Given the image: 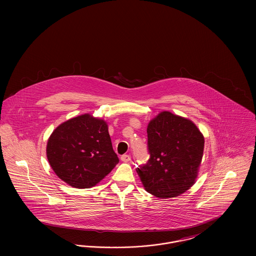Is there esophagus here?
I'll return each mask as SVG.
<instances>
[{"label":"esophagus","instance_id":"esophagus-1","mask_svg":"<svg viewBox=\"0 0 256 256\" xmlns=\"http://www.w3.org/2000/svg\"><path fill=\"white\" fill-rule=\"evenodd\" d=\"M121 160L122 162H128V161L132 160V156L130 154H124L121 156Z\"/></svg>","mask_w":256,"mask_h":256}]
</instances>
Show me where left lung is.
I'll use <instances>...</instances> for the list:
<instances>
[{
  "instance_id": "1",
  "label": "left lung",
  "mask_w": 256,
  "mask_h": 256,
  "mask_svg": "<svg viewBox=\"0 0 256 256\" xmlns=\"http://www.w3.org/2000/svg\"><path fill=\"white\" fill-rule=\"evenodd\" d=\"M150 158L137 174L148 193L174 198L195 184L204 156V137L188 118L162 111L148 124Z\"/></svg>"
}]
</instances>
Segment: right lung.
Here are the masks:
<instances>
[{"label":"right lung","instance_id":"add662e5","mask_svg":"<svg viewBox=\"0 0 256 256\" xmlns=\"http://www.w3.org/2000/svg\"><path fill=\"white\" fill-rule=\"evenodd\" d=\"M46 154L61 180L78 189L94 187L119 162L108 122L89 113L60 124L50 135Z\"/></svg>","mask_w":256,"mask_h":256}]
</instances>
